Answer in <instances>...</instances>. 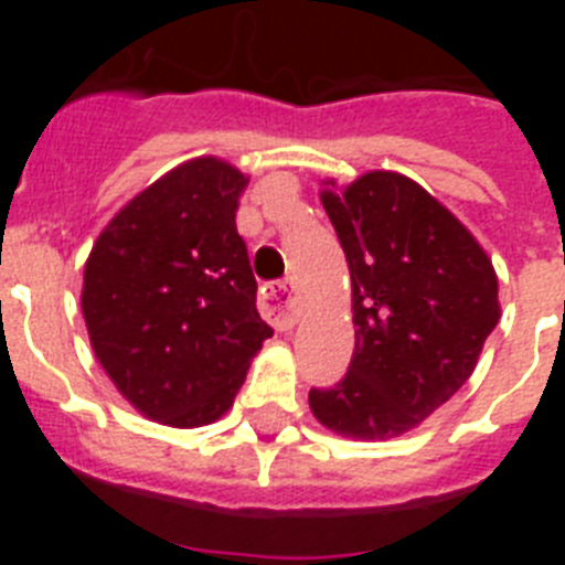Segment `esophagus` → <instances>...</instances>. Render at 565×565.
<instances>
[{
	"mask_svg": "<svg viewBox=\"0 0 565 565\" xmlns=\"http://www.w3.org/2000/svg\"><path fill=\"white\" fill-rule=\"evenodd\" d=\"M263 311L271 319L279 331H288L302 317V299H299V288L294 279H282V282H271L263 288Z\"/></svg>",
	"mask_w": 565,
	"mask_h": 565,
	"instance_id": "34e87169",
	"label": "esophagus"
}]
</instances>
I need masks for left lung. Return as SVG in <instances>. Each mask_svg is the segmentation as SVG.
<instances>
[{
	"instance_id": "left-lung-1",
	"label": "left lung",
	"mask_w": 565,
	"mask_h": 565,
	"mask_svg": "<svg viewBox=\"0 0 565 565\" xmlns=\"http://www.w3.org/2000/svg\"><path fill=\"white\" fill-rule=\"evenodd\" d=\"M322 186L351 268L356 348L342 382L308 404L337 436L387 441L472 376L501 319L498 274L472 232L407 174L373 169Z\"/></svg>"
}]
</instances>
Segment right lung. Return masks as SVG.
Instances as JSON below:
<instances>
[{
    "label": "right lung",
    "mask_w": 565,
    "mask_h": 565,
    "mask_svg": "<svg viewBox=\"0 0 565 565\" xmlns=\"http://www.w3.org/2000/svg\"><path fill=\"white\" fill-rule=\"evenodd\" d=\"M246 183L223 158H192L135 194L84 263L89 344L149 422H217L274 333L234 226Z\"/></svg>",
    "instance_id": "add662e5"
}]
</instances>
